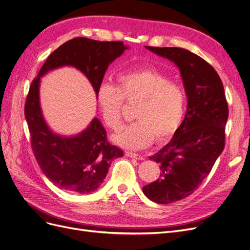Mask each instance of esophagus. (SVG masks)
Segmentation results:
<instances>
[{
  "label": "esophagus",
  "instance_id": "esophagus-1",
  "mask_svg": "<svg viewBox=\"0 0 250 250\" xmlns=\"http://www.w3.org/2000/svg\"><path fill=\"white\" fill-rule=\"evenodd\" d=\"M125 155L127 157H130V158H134V159H137V160H144L145 157L139 155V154H135V153H131V152H125Z\"/></svg>",
  "mask_w": 250,
  "mask_h": 250
}]
</instances>
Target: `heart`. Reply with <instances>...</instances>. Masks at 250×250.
<instances>
[{
  "label": "heart",
  "instance_id": "heart-1",
  "mask_svg": "<svg viewBox=\"0 0 250 250\" xmlns=\"http://www.w3.org/2000/svg\"><path fill=\"white\" fill-rule=\"evenodd\" d=\"M118 84L102 83L96 99L104 124L117 130L123 122V102L138 104L133 122L114 134L113 142L129 149H141L153 142L170 139L179 129L186 109L183 87L151 68L128 71L118 76Z\"/></svg>",
  "mask_w": 250,
  "mask_h": 250
}]
</instances>
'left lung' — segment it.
Listing matches in <instances>:
<instances>
[{
    "label": "left lung",
    "instance_id": "8db88e82",
    "mask_svg": "<svg viewBox=\"0 0 250 250\" xmlns=\"http://www.w3.org/2000/svg\"><path fill=\"white\" fill-rule=\"evenodd\" d=\"M146 48L179 68L188 97L187 113L177 132L149 157L160 164L161 173L143 188L149 200L168 204L193 194L210 173L225 147L229 108L221 78L203 58L184 48Z\"/></svg>",
    "mask_w": 250,
    "mask_h": 250
}]
</instances>
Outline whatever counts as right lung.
<instances>
[{"mask_svg":"<svg viewBox=\"0 0 250 250\" xmlns=\"http://www.w3.org/2000/svg\"><path fill=\"white\" fill-rule=\"evenodd\" d=\"M126 49L128 46L120 41L101 42L82 37L69 40L49 55L29 87L24 115L34 155L49 181L65 191L77 194L96 191L113 160L122 157L123 151L107 142L105 129L97 118L77 135L53 132L40 105L41 78L52 69L74 66L87 77L96 94L108 65Z\"/></svg>","mask_w":250,"mask_h":250,"instance_id":"right-lung-1","label":"right lung"}]
</instances>
